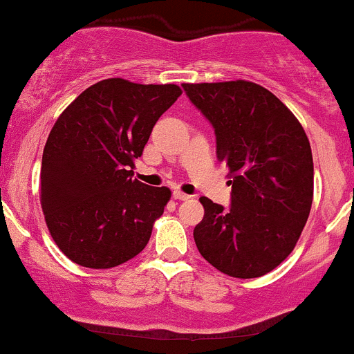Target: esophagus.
Masks as SVG:
<instances>
[{
  "label": "esophagus",
  "mask_w": 354,
  "mask_h": 354,
  "mask_svg": "<svg viewBox=\"0 0 354 354\" xmlns=\"http://www.w3.org/2000/svg\"><path fill=\"white\" fill-rule=\"evenodd\" d=\"M174 197H176V199H178V201H189L191 199V196H189V194H185V192H182V191H174Z\"/></svg>",
  "instance_id": "esophagus-1"
}]
</instances>
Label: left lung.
I'll return each mask as SVG.
<instances>
[{
  "label": "left lung",
  "instance_id": "left-lung-1",
  "mask_svg": "<svg viewBox=\"0 0 354 354\" xmlns=\"http://www.w3.org/2000/svg\"><path fill=\"white\" fill-rule=\"evenodd\" d=\"M216 131L230 169L231 206L201 197L194 241L204 260L234 279H257L292 253L314 197L310 143L294 113L250 81L182 84Z\"/></svg>",
  "mask_w": 354,
  "mask_h": 354
}]
</instances>
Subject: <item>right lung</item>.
<instances>
[{
	"instance_id": "1",
	"label": "right lung",
	"mask_w": 354,
	"mask_h": 354,
	"mask_svg": "<svg viewBox=\"0 0 354 354\" xmlns=\"http://www.w3.org/2000/svg\"><path fill=\"white\" fill-rule=\"evenodd\" d=\"M180 94L177 84L104 79L57 118L41 157L40 204L52 239L74 263L113 268L147 246L172 192L142 184L133 169Z\"/></svg>"
}]
</instances>
